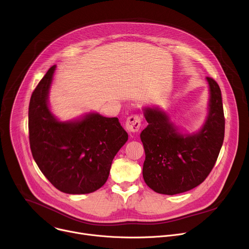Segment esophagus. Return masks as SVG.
I'll use <instances>...</instances> for the list:
<instances>
[{
  "label": "esophagus",
  "instance_id": "esophagus-1",
  "mask_svg": "<svg viewBox=\"0 0 249 249\" xmlns=\"http://www.w3.org/2000/svg\"><path fill=\"white\" fill-rule=\"evenodd\" d=\"M141 127V119L139 115H131L127 118L125 122V128L129 133H135L140 130Z\"/></svg>",
  "mask_w": 249,
  "mask_h": 249
}]
</instances>
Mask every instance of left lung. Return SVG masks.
Listing matches in <instances>:
<instances>
[{
    "label": "left lung",
    "mask_w": 249,
    "mask_h": 249,
    "mask_svg": "<svg viewBox=\"0 0 249 249\" xmlns=\"http://www.w3.org/2000/svg\"><path fill=\"white\" fill-rule=\"evenodd\" d=\"M209 85L208 114L202 128L183 133L160 107L143 108L148 122L140 137L146 160L143 177L155 192L175 195L201 184L214 167L225 137V117L219 85Z\"/></svg>",
    "instance_id": "left-lung-1"
}]
</instances>
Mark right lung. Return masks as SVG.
I'll return each instance as SVG.
<instances>
[{"label": "right lung", "instance_id": "1", "mask_svg": "<svg viewBox=\"0 0 249 249\" xmlns=\"http://www.w3.org/2000/svg\"><path fill=\"white\" fill-rule=\"evenodd\" d=\"M52 66L31 94L28 108L32 157L46 178L67 194H88L108 178L112 160L128 140L116 117L97 112L61 121L50 110Z\"/></svg>", "mask_w": 249, "mask_h": 249}]
</instances>
